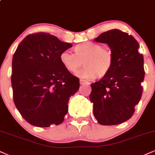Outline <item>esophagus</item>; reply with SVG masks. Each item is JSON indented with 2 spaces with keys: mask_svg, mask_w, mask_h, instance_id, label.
Segmentation results:
<instances>
[{
  "mask_svg": "<svg viewBox=\"0 0 155 155\" xmlns=\"http://www.w3.org/2000/svg\"><path fill=\"white\" fill-rule=\"evenodd\" d=\"M80 84H89V83L88 81H85V80H83V79H80Z\"/></svg>",
  "mask_w": 155,
  "mask_h": 155,
  "instance_id": "obj_1",
  "label": "esophagus"
}]
</instances>
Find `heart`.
Returning a JSON list of instances; mask_svg holds the SVG:
<instances>
[{
  "label": "heart",
  "mask_w": 155,
  "mask_h": 155,
  "mask_svg": "<svg viewBox=\"0 0 155 155\" xmlns=\"http://www.w3.org/2000/svg\"><path fill=\"white\" fill-rule=\"evenodd\" d=\"M74 51L75 53L69 50L63 51L60 58L64 67L70 72L77 71L83 63L85 66L76 72L79 77L87 79L94 76L103 77L109 72L113 65V51L109 48L103 47L100 44L84 42L76 45Z\"/></svg>",
  "instance_id": "heart-1"
}]
</instances>
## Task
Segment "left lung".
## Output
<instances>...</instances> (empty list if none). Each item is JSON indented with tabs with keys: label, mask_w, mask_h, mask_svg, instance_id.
I'll return each instance as SVG.
<instances>
[{
	"label": "left lung",
	"mask_w": 155,
	"mask_h": 155,
	"mask_svg": "<svg viewBox=\"0 0 155 155\" xmlns=\"http://www.w3.org/2000/svg\"><path fill=\"white\" fill-rule=\"evenodd\" d=\"M107 44L113 51L114 63L109 72L91 84L90 100L93 114L102 125H115L128 120L142 95L144 79L143 57L132 35L118 29L101 33L94 39Z\"/></svg>",
	"instance_id": "left-lung-1"
}]
</instances>
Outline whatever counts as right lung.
<instances>
[{"label":"right lung","mask_w":155,"mask_h":155,"mask_svg":"<svg viewBox=\"0 0 155 155\" xmlns=\"http://www.w3.org/2000/svg\"><path fill=\"white\" fill-rule=\"evenodd\" d=\"M72 47L47 33L28 35L17 47L12 59L14 101L32 125L47 127L63 122L69 98L79 89V79L60 58Z\"/></svg>","instance_id":"add662e5"}]
</instances>
